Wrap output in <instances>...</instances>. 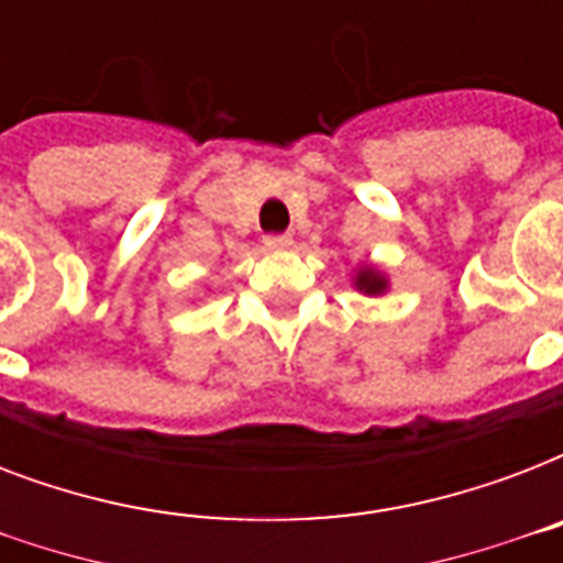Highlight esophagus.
Here are the masks:
<instances>
[{
    "label": "esophagus",
    "instance_id": "1",
    "mask_svg": "<svg viewBox=\"0 0 563 563\" xmlns=\"http://www.w3.org/2000/svg\"><path fill=\"white\" fill-rule=\"evenodd\" d=\"M263 242L268 251H286V247H291L289 233H272V236H265Z\"/></svg>",
    "mask_w": 563,
    "mask_h": 563
}]
</instances>
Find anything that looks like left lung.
Returning <instances> with one entry per match:
<instances>
[{"label": "left lung", "mask_w": 563, "mask_h": 563, "mask_svg": "<svg viewBox=\"0 0 563 563\" xmlns=\"http://www.w3.org/2000/svg\"><path fill=\"white\" fill-rule=\"evenodd\" d=\"M356 286H360L362 291H368V295H383L385 277L379 272H374V268H362V272L356 274Z\"/></svg>", "instance_id": "left-lung-1"}]
</instances>
